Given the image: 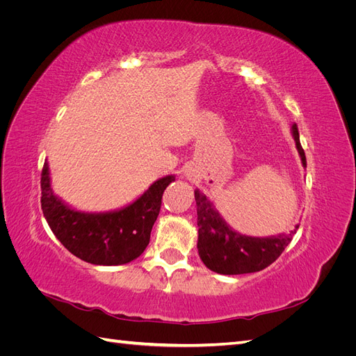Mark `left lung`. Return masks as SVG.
<instances>
[{"instance_id": "1", "label": "left lung", "mask_w": 356, "mask_h": 356, "mask_svg": "<svg viewBox=\"0 0 356 356\" xmlns=\"http://www.w3.org/2000/svg\"><path fill=\"white\" fill-rule=\"evenodd\" d=\"M301 165L306 168V156L300 144L298 127H291ZM195 199L197 207V250L203 264L220 275H243L260 272L270 266L293 241L296 230L288 234L279 233L266 238L241 234L233 230L221 217L213 203L196 188ZM298 229V225H296Z\"/></svg>"}]
</instances>
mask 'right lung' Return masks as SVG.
I'll return each instance as SVG.
<instances>
[{
  "mask_svg": "<svg viewBox=\"0 0 356 356\" xmlns=\"http://www.w3.org/2000/svg\"><path fill=\"white\" fill-rule=\"evenodd\" d=\"M175 175L159 178L123 208L79 211L53 193L47 160L41 172V209L59 242L80 260L96 266L131 263L144 252L157 220L163 191Z\"/></svg>",
  "mask_w": 356,
  "mask_h": 356,
  "instance_id": "1",
  "label": "right lung"
}]
</instances>
